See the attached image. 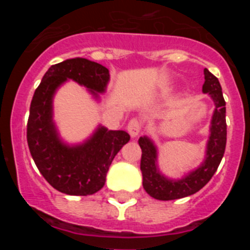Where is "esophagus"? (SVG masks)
Here are the masks:
<instances>
[{"label":"esophagus","instance_id":"34e87169","mask_svg":"<svg viewBox=\"0 0 250 250\" xmlns=\"http://www.w3.org/2000/svg\"><path fill=\"white\" fill-rule=\"evenodd\" d=\"M127 131L132 138L139 135V132L141 131V121L139 119H131L127 124Z\"/></svg>","mask_w":250,"mask_h":250}]
</instances>
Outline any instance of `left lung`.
I'll use <instances>...</instances> for the list:
<instances>
[{
    "mask_svg": "<svg viewBox=\"0 0 250 250\" xmlns=\"http://www.w3.org/2000/svg\"><path fill=\"white\" fill-rule=\"evenodd\" d=\"M205 83L203 92H208L215 104V111L211 119L210 136L208 141L207 159L195 171L178 182L167 180L156 169V149L147 138L139 139L141 147L140 169L143 173V187L145 191L158 200H174L193 195L199 191L213 178L219 167L227 145V121H225V100L223 98L219 81L208 68H204Z\"/></svg>",
    "mask_w": 250,
    "mask_h": 250,
    "instance_id": "obj_1",
    "label": "left lung"
}]
</instances>
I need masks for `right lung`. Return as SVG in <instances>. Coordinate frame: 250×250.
I'll return each mask as SVG.
<instances>
[{"instance_id": "1", "label": "right lung", "mask_w": 250, "mask_h": 250, "mask_svg": "<svg viewBox=\"0 0 250 250\" xmlns=\"http://www.w3.org/2000/svg\"><path fill=\"white\" fill-rule=\"evenodd\" d=\"M105 66L86 59L52 65L35 90L27 121V144L40 173L56 190L68 195H91L105 185L106 173L119 150L130 140L127 132L99 127L80 146H66L52 123V96L67 79L103 92L109 81Z\"/></svg>"}]
</instances>
